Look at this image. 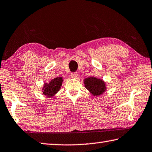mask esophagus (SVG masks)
<instances>
[{
	"label": "esophagus",
	"instance_id": "34e87169",
	"mask_svg": "<svg viewBox=\"0 0 152 152\" xmlns=\"http://www.w3.org/2000/svg\"><path fill=\"white\" fill-rule=\"evenodd\" d=\"M77 76H78V73L77 72H74L71 74V77H72V78H77Z\"/></svg>",
	"mask_w": 152,
	"mask_h": 152
}]
</instances>
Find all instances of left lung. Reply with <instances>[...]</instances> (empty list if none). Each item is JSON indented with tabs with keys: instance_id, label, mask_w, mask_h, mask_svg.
<instances>
[{
	"instance_id": "left-lung-1",
	"label": "left lung",
	"mask_w": 152,
	"mask_h": 152,
	"mask_svg": "<svg viewBox=\"0 0 152 152\" xmlns=\"http://www.w3.org/2000/svg\"><path fill=\"white\" fill-rule=\"evenodd\" d=\"M84 83L85 87L94 96L102 94L106 88L104 83L95 77H88L85 79Z\"/></svg>"
}]
</instances>
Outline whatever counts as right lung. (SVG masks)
Returning a JSON list of instances; mask_svg holds the SVG:
<instances>
[{"instance_id":"obj_1","label":"right lung","mask_w":152,"mask_h":152,"mask_svg":"<svg viewBox=\"0 0 152 152\" xmlns=\"http://www.w3.org/2000/svg\"><path fill=\"white\" fill-rule=\"evenodd\" d=\"M63 80L61 77H57V78L51 80L49 84H45L44 88V93L47 96H53L56 93L59 91L62 85Z\"/></svg>"}]
</instances>
